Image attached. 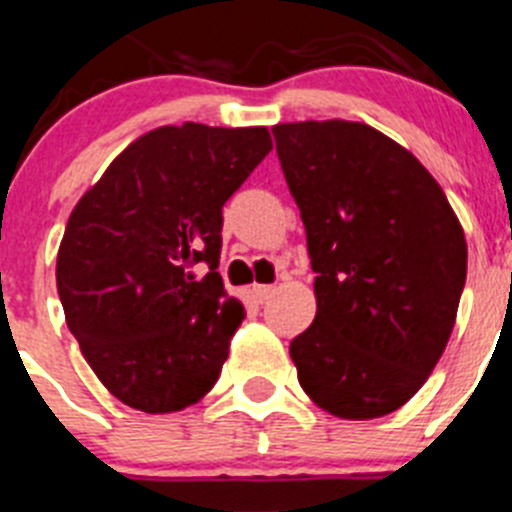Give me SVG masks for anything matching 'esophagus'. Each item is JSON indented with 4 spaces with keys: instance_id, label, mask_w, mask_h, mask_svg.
I'll list each match as a JSON object with an SVG mask.
<instances>
[{
    "instance_id": "obj_1",
    "label": "esophagus",
    "mask_w": 512,
    "mask_h": 512,
    "mask_svg": "<svg viewBox=\"0 0 512 512\" xmlns=\"http://www.w3.org/2000/svg\"><path fill=\"white\" fill-rule=\"evenodd\" d=\"M274 292H277V287H253V295H256L259 302H269Z\"/></svg>"
}]
</instances>
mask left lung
Masks as SVG:
<instances>
[{
	"label": "left lung",
	"instance_id": "8db88e82",
	"mask_svg": "<svg viewBox=\"0 0 512 512\" xmlns=\"http://www.w3.org/2000/svg\"><path fill=\"white\" fill-rule=\"evenodd\" d=\"M300 207L318 312L289 343L302 390L346 420L395 413L454 330L467 241L418 158L364 122L271 128Z\"/></svg>",
	"mask_w": 512,
	"mask_h": 512
}]
</instances>
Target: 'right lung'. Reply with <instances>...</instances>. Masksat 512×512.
<instances>
[{
    "label": "right lung",
    "instance_id": "add662e5",
    "mask_svg": "<svg viewBox=\"0 0 512 512\" xmlns=\"http://www.w3.org/2000/svg\"><path fill=\"white\" fill-rule=\"evenodd\" d=\"M269 151L266 128H156L71 212L56 261L66 325L130 408L176 413L220 377L246 315L215 271L223 205ZM194 263L211 271L197 280Z\"/></svg>",
    "mask_w": 512,
    "mask_h": 512
}]
</instances>
